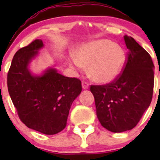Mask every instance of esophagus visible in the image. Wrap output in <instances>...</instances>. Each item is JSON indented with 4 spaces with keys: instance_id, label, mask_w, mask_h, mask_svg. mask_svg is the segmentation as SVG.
I'll return each mask as SVG.
<instances>
[{
    "instance_id": "obj_1",
    "label": "esophagus",
    "mask_w": 160,
    "mask_h": 160,
    "mask_svg": "<svg viewBox=\"0 0 160 160\" xmlns=\"http://www.w3.org/2000/svg\"><path fill=\"white\" fill-rule=\"evenodd\" d=\"M82 87H83V89H85V90L88 89V88H89V83H88L87 81L83 80V81H82Z\"/></svg>"
}]
</instances>
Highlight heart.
I'll return each mask as SVG.
<instances>
[{
  "instance_id": "obj_1",
  "label": "heart",
  "mask_w": 160,
  "mask_h": 160,
  "mask_svg": "<svg viewBox=\"0 0 160 160\" xmlns=\"http://www.w3.org/2000/svg\"><path fill=\"white\" fill-rule=\"evenodd\" d=\"M70 62L81 68L90 66V77L95 81L108 83L115 80L125 67L126 53L125 49L113 41L97 40L80 47L75 56H71Z\"/></svg>"
}]
</instances>
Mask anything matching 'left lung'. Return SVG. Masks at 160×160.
<instances>
[{
  "label": "left lung",
  "instance_id": "1",
  "mask_svg": "<svg viewBox=\"0 0 160 160\" xmlns=\"http://www.w3.org/2000/svg\"><path fill=\"white\" fill-rule=\"evenodd\" d=\"M128 49L119 77L104 85H90L100 123L112 132L135 128L152 101L154 64L150 55L132 37L124 36Z\"/></svg>",
  "mask_w": 160,
  "mask_h": 160
}]
</instances>
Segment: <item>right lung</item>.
Segmentation results:
<instances>
[{
	"mask_svg": "<svg viewBox=\"0 0 160 160\" xmlns=\"http://www.w3.org/2000/svg\"><path fill=\"white\" fill-rule=\"evenodd\" d=\"M43 46L35 39L18 50L8 72V89L20 120L28 128L55 135L67 126L70 106L82 90L81 81L49 69L41 77L31 74L28 65Z\"/></svg>",
	"mask_w": 160,
	"mask_h": 160,
	"instance_id": "right-lung-1",
	"label": "right lung"
}]
</instances>
